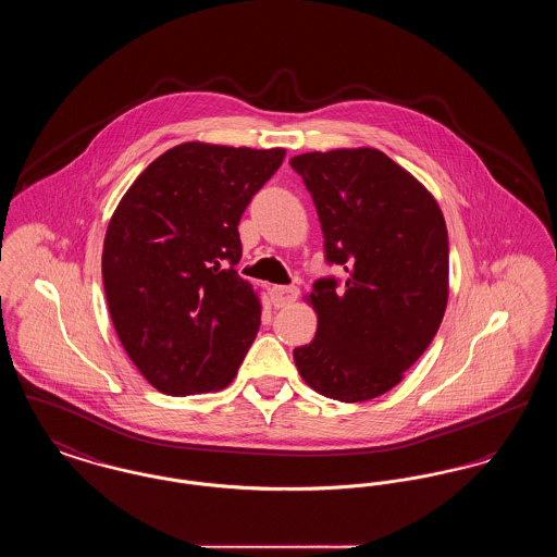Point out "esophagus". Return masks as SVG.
Here are the masks:
<instances>
[{
	"instance_id": "1",
	"label": "esophagus",
	"mask_w": 557,
	"mask_h": 557,
	"mask_svg": "<svg viewBox=\"0 0 557 557\" xmlns=\"http://www.w3.org/2000/svg\"><path fill=\"white\" fill-rule=\"evenodd\" d=\"M271 302H273V307H286V305H292L296 298H298V288L296 286H273L271 288Z\"/></svg>"
}]
</instances>
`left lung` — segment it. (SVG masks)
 Masks as SVG:
<instances>
[{
  "label": "left lung",
  "instance_id": "1",
  "mask_svg": "<svg viewBox=\"0 0 557 557\" xmlns=\"http://www.w3.org/2000/svg\"><path fill=\"white\" fill-rule=\"evenodd\" d=\"M318 209L327 263L345 286L319 280L309 345L294 348L302 380L323 397L359 403L395 388L438 332L449 298L445 216L409 171L375 148L290 160Z\"/></svg>",
  "mask_w": 557,
  "mask_h": 557
}]
</instances>
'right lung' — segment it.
<instances>
[{
	"label": "right lung",
	"instance_id": "obj_1",
	"mask_svg": "<svg viewBox=\"0 0 557 557\" xmlns=\"http://www.w3.org/2000/svg\"><path fill=\"white\" fill-rule=\"evenodd\" d=\"M286 157L205 141L152 160L108 223V311L133 366L162 395L221 391L261 325V300L234 265L238 223Z\"/></svg>",
	"mask_w": 557,
	"mask_h": 557
}]
</instances>
